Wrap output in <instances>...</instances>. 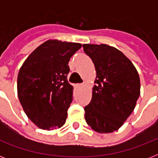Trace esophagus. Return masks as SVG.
<instances>
[{"label": "esophagus", "instance_id": "34e87169", "mask_svg": "<svg viewBox=\"0 0 158 158\" xmlns=\"http://www.w3.org/2000/svg\"><path fill=\"white\" fill-rule=\"evenodd\" d=\"M84 84H79V85H78V87H79V88H84Z\"/></svg>", "mask_w": 158, "mask_h": 158}]
</instances>
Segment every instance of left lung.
Listing matches in <instances>:
<instances>
[{"mask_svg":"<svg viewBox=\"0 0 158 158\" xmlns=\"http://www.w3.org/2000/svg\"><path fill=\"white\" fill-rule=\"evenodd\" d=\"M94 62L96 79L90 103L84 107L87 124L96 132L120 129L135 109L140 95V79L129 58L106 44H83Z\"/></svg>","mask_w":158,"mask_h":158,"instance_id":"8db88e82","label":"left lung"}]
</instances>
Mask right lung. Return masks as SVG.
<instances>
[{"instance_id": "right-lung-1", "label": "right lung", "mask_w": 158, "mask_h": 158, "mask_svg": "<svg viewBox=\"0 0 158 158\" xmlns=\"http://www.w3.org/2000/svg\"><path fill=\"white\" fill-rule=\"evenodd\" d=\"M78 43L49 39L31 53L19 69L17 92L24 112L40 129L60 128L67 118L74 87L67 80Z\"/></svg>"}]
</instances>
